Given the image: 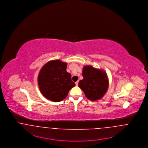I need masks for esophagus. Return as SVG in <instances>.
I'll use <instances>...</instances> for the list:
<instances>
[{
	"label": "esophagus",
	"instance_id": "obj_1",
	"mask_svg": "<svg viewBox=\"0 0 148 148\" xmlns=\"http://www.w3.org/2000/svg\"><path fill=\"white\" fill-rule=\"evenodd\" d=\"M75 84H76V86H78V81H77V82H75Z\"/></svg>",
	"mask_w": 148,
	"mask_h": 148
}]
</instances>
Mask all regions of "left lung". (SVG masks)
Returning a JSON list of instances; mask_svg holds the SVG:
<instances>
[{"label": "left lung", "instance_id": "1", "mask_svg": "<svg viewBox=\"0 0 148 148\" xmlns=\"http://www.w3.org/2000/svg\"><path fill=\"white\" fill-rule=\"evenodd\" d=\"M84 79L78 83L79 87L84 91L86 97L90 101L101 99L108 90L109 81L105 71L85 66L83 68Z\"/></svg>", "mask_w": 148, "mask_h": 148}]
</instances>
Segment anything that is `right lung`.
Returning a JSON list of instances; mask_svg holds the SVG:
<instances>
[{
    "mask_svg": "<svg viewBox=\"0 0 148 148\" xmlns=\"http://www.w3.org/2000/svg\"><path fill=\"white\" fill-rule=\"evenodd\" d=\"M67 65L60 60H52L40 71L38 78L39 89L47 99L55 102L62 101L75 86L71 74L66 71Z\"/></svg>",
    "mask_w": 148,
    "mask_h": 148,
    "instance_id": "obj_1",
    "label": "right lung"
}]
</instances>
